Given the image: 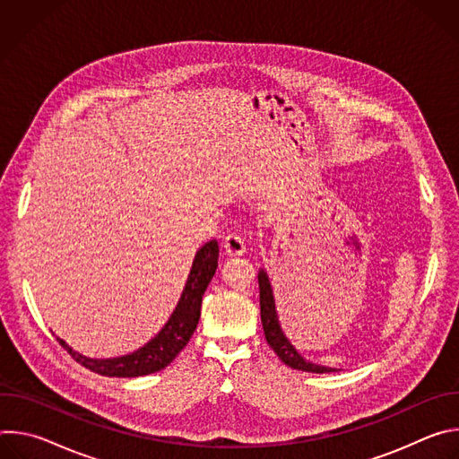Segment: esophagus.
Listing matches in <instances>:
<instances>
[{
    "label": "esophagus",
    "mask_w": 459,
    "mask_h": 459,
    "mask_svg": "<svg viewBox=\"0 0 459 459\" xmlns=\"http://www.w3.org/2000/svg\"><path fill=\"white\" fill-rule=\"evenodd\" d=\"M223 248L229 255H243L245 254V239L239 234H227L223 239Z\"/></svg>",
    "instance_id": "34e87169"
}]
</instances>
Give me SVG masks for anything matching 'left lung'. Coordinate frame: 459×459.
I'll list each match as a JSON object with an SVG mask.
<instances>
[{
    "label": "left lung",
    "mask_w": 459,
    "mask_h": 459,
    "mask_svg": "<svg viewBox=\"0 0 459 459\" xmlns=\"http://www.w3.org/2000/svg\"><path fill=\"white\" fill-rule=\"evenodd\" d=\"M257 283H259V307H261V323H264V333H265L267 343L273 347V351L278 354V358L285 365H289L290 368H296V370L316 372V374L336 372L338 368L317 365V363H312V361L305 359L296 351V347L290 343V340L285 336V333L281 329L280 317H278V310H276V299H274L273 285H271V280H269V274H267L265 269H259Z\"/></svg>",
    "instance_id": "8db88e82"
}]
</instances>
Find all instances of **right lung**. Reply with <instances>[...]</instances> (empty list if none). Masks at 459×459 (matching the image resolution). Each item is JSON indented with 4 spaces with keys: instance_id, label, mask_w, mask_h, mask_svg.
Masks as SVG:
<instances>
[{
    "instance_id": "obj_1",
    "label": "right lung",
    "mask_w": 459,
    "mask_h": 459,
    "mask_svg": "<svg viewBox=\"0 0 459 459\" xmlns=\"http://www.w3.org/2000/svg\"><path fill=\"white\" fill-rule=\"evenodd\" d=\"M220 247L216 239L207 241L194 255L190 274L181 298L163 329L138 351L117 358H89L69 347L61 338L59 345L89 370L108 377H138L165 368L188 343L202 316L204 294L216 274Z\"/></svg>"
}]
</instances>
